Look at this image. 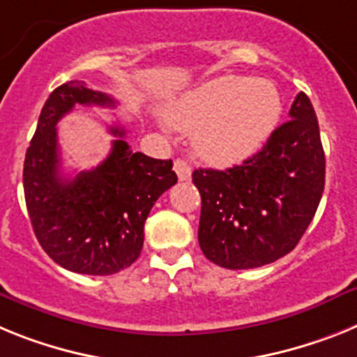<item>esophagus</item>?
<instances>
[{"instance_id":"obj_1","label":"esophagus","mask_w":357,"mask_h":357,"mask_svg":"<svg viewBox=\"0 0 357 357\" xmlns=\"http://www.w3.org/2000/svg\"><path fill=\"white\" fill-rule=\"evenodd\" d=\"M174 170H176V174H178L179 181H188V179H190L192 167L187 160L178 158V160L174 161Z\"/></svg>"}]
</instances>
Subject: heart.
<instances>
[{
	"instance_id": "b5f03b06",
	"label": "heart",
	"mask_w": 357,
	"mask_h": 357,
	"mask_svg": "<svg viewBox=\"0 0 357 357\" xmlns=\"http://www.w3.org/2000/svg\"><path fill=\"white\" fill-rule=\"evenodd\" d=\"M282 100L262 79L219 77L185 93L167 111L169 123L194 132V147L213 165H231L257 153L277 127Z\"/></svg>"
}]
</instances>
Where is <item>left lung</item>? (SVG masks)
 <instances>
[{
	"label": "left lung",
	"mask_w": 357,
	"mask_h": 357,
	"mask_svg": "<svg viewBox=\"0 0 357 357\" xmlns=\"http://www.w3.org/2000/svg\"><path fill=\"white\" fill-rule=\"evenodd\" d=\"M199 246L226 269L271 264L298 244L320 204L325 154L309 97L300 91L289 120L243 165L197 169Z\"/></svg>",
	"instance_id": "8db88e82"
}]
</instances>
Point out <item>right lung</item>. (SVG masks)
I'll return each mask as SVG.
<instances>
[{"instance_id":"right-lung-1","label":"right lung","mask_w":357,"mask_h":357,"mask_svg":"<svg viewBox=\"0 0 357 357\" xmlns=\"http://www.w3.org/2000/svg\"><path fill=\"white\" fill-rule=\"evenodd\" d=\"M77 104L114 107V100L71 80L43 105L23 169L24 201L33 234L50 259L82 275H113L129 268L144 246V226L158 197L178 176L172 160L132 153L126 131L111 127L109 156L75 178L61 174L57 122Z\"/></svg>"}]
</instances>
